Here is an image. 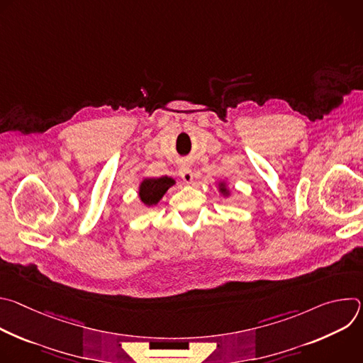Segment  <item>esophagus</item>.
Wrapping results in <instances>:
<instances>
[{
    "mask_svg": "<svg viewBox=\"0 0 363 363\" xmlns=\"http://www.w3.org/2000/svg\"><path fill=\"white\" fill-rule=\"evenodd\" d=\"M179 175L181 178L184 179L185 184H192V179H194V175H192V168L188 165V164H184L179 169Z\"/></svg>",
    "mask_w": 363,
    "mask_h": 363,
    "instance_id": "34e87169",
    "label": "esophagus"
}]
</instances>
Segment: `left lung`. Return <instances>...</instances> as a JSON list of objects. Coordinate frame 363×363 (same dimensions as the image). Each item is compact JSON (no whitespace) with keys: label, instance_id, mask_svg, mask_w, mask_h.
Listing matches in <instances>:
<instances>
[{"label":"left lung","instance_id":"obj_1","mask_svg":"<svg viewBox=\"0 0 363 363\" xmlns=\"http://www.w3.org/2000/svg\"><path fill=\"white\" fill-rule=\"evenodd\" d=\"M217 189H218V192H220L224 198H228V196L231 195V189L228 188V184H227L225 181H220Z\"/></svg>","mask_w":363,"mask_h":363}]
</instances>
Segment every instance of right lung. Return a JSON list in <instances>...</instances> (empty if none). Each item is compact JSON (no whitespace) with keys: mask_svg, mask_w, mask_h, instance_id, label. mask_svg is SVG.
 Masks as SVG:
<instances>
[{"mask_svg":"<svg viewBox=\"0 0 363 363\" xmlns=\"http://www.w3.org/2000/svg\"><path fill=\"white\" fill-rule=\"evenodd\" d=\"M175 185V179L169 177H161V178H143L139 184L138 195L140 199V203L146 208L157 205L162 196L167 194V191Z\"/></svg>","mask_w":363,"mask_h":363,"instance_id":"add662e5","label":"right lung"}]
</instances>
